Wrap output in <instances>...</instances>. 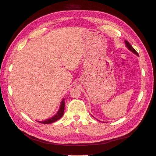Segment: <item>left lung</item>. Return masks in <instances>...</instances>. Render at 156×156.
I'll list each match as a JSON object with an SVG mask.
<instances>
[{"mask_svg":"<svg viewBox=\"0 0 156 156\" xmlns=\"http://www.w3.org/2000/svg\"><path fill=\"white\" fill-rule=\"evenodd\" d=\"M125 44H126V47H127V49H128L129 51H131V52H133V53H135V55H136L137 56H139V54H138L137 52H136V51L134 49V48H133V47H132V46L130 45V44L129 43L128 41H126V40H125Z\"/></svg>","mask_w":156,"mask_h":156,"instance_id":"left-lung-1","label":"left lung"}]
</instances>
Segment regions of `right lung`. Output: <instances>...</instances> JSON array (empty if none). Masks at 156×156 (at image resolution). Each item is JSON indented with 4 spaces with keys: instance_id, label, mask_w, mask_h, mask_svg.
Instances as JSON below:
<instances>
[{
    "instance_id": "1",
    "label": "right lung",
    "mask_w": 156,
    "mask_h": 156,
    "mask_svg": "<svg viewBox=\"0 0 156 156\" xmlns=\"http://www.w3.org/2000/svg\"><path fill=\"white\" fill-rule=\"evenodd\" d=\"M64 107H65V102H64V100L63 99L62 101H61V104L60 106V108L58 111L57 112L56 114L53 116L52 118H50L49 119H47L44 121H37L39 123L41 124H51L53 123V122L57 121L58 120H59L61 117H62L64 115Z\"/></svg>"
}]
</instances>
